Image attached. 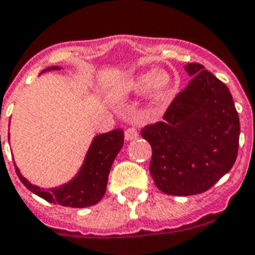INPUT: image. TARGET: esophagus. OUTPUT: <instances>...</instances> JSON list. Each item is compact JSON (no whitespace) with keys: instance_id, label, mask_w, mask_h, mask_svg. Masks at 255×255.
Wrapping results in <instances>:
<instances>
[{"instance_id":"obj_1","label":"esophagus","mask_w":255,"mask_h":255,"mask_svg":"<svg viewBox=\"0 0 255 255\" xmlns=\"http://www.w3.org/2000/svg\"><path fill=\"white\" fill-rule=\"evenodd\" d=\"M138 137V131L135 128H129V129L125 130V139L126 141H131V139H135Z\"/></svg>"}]
</instances>
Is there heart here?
Here are the masks:
<instances>
[{
	"label": "heart",
	"mask_w": 255,
	"mask_h": 255,
	"mask_svg": "<svg viewBox=\"0 0 255 255\" xmlns=\"http://www.w3.org/2000/svg\"><path fill=\"white\" fill-rule=\"evenodd\" d=\"M149 89V95L153 102H161L166 98L172 89V79L165 71L150 70L134 76L130 80L129 90L134 93H141Z\"/></svg>",
	"instance_id": "obj_1"
}]
</instances>
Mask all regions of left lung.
<instances>
[{"instance_id": "left-lung-1", "label": "left lung", "mask_w": 255, "mask_h": 255, "mask_svg": "<svg viewBox=\"0 0 255 255\" xmlns=\"http://www.w3.org/2000/svg\"><path fill=\"white\" fill-rule=\"evenodd\" d=\"M192 79L177 94L164 121L145 126L152 146L150 175L173 196L206 192L233 168L239 143V117L229 87L202 64L184 67Z\"/></svg>"}]
</instances>
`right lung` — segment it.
<instances>
[{
	"label": "right lung",
	"instance_id": "add662e5",
	"mask_svg": "<svg viewBox=\"0 0 255 255\" xmlns=\"http://www.w3.org/2000/svg\"><path fill=\"white\" fill-rule=\"evenodd\" d=\"M55 70H60V67H48L41 71V74ZM122 146H124L122 129H116L103 134L95 135L78 173L68 183L55 188H40L39 185L32 184L21 175L20 169L16 166L17 176L30 192L36 193L37 196L43 198L47 202L60 204L64 207H90L97 204L106 192L109 173L112 169L114 158Z\"/></svg>",
	"mask_w": 255,
	"mask_h": 255
}]
</instances>
